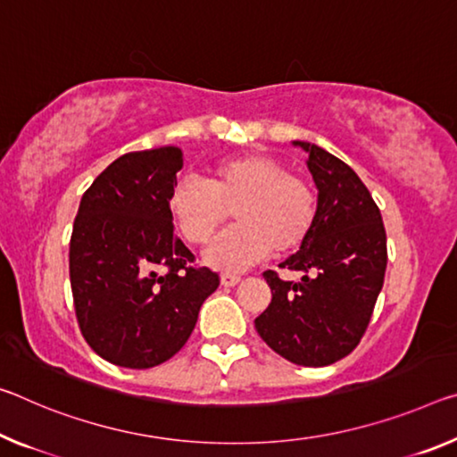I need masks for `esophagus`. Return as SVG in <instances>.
I'll return each instance as SVG.
<instances>
[{
  "label": "esophagus",
  "mask_w": 457,
  "mask_h": 457,
  "mask_svg": "<svg viewBox=\"0 0 457 457\" xmlns=\"http://www.w3.org/2000/svg\"><path fill=\"white\" fill-rule=\"evenodd\" d=\"M240 280H242L240 274H234V272H223L221 274V285L223 287H236Z\"/></svg>",
  "instance_id": "34e87169"
}]
</instances>
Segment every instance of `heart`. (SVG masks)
<instances>
[{
	"label": "heart",
	"mask_w": 457,
	"mask_h": 457,
	"mask_svg": "<svg viewBox=\"0 0 457 457\" xmlns=\"http://www.w3.org/2000/svg\"><path fill=\"white\" fill-rule=\"evenodd\" d=\"M169 209L193 245L212 242L234 212L237 223L212 244L207 262L244 270L270 252L288 254L307 242L317 220V195L309 180L288 172L277 158L242 154L217 162L205 183L177 180Z\"/></svg>",
	"instance_id": "obj_1"
}]
</instances>
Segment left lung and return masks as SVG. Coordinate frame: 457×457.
<instances>
[{
  "instance_id": "left-lung-1",
  "label": "left lung",
  "mask_w": 457,
  "mask_h": 457,
  "mask_svg": "<svg viewBox=\"0 0 457 457\" xmlns=\"http://www.w3.org/2000/svg\"><path fill=\"white\" fill-rule=\"evenodd\" d=\"M307 152L317 187V220L299 252L280 268L299 270V282L274 270L264 278L272 301L256 317L260 337L299 366H329L360 344L386 272V231L380 209L344 161L315 144Z\"/></svg>"
}]
</instances>
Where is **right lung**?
I'll return each mask as SVG.
<instances>
[{"mask_svg": "<svg viewBox=\"0 0 457 457\" xmlns=\"http://www.w3.org/2000/svg\"><path fill=\"white\" fill-rule=\"evenodd\" d=\"M183 152H128L85 191L72 223L69 274L85 342L121 368H152L187 344L220 277L193 266L169 197Z\"/></svg>", "mask_w": 457, "mask_h": 457, "instance_id": "1", "label": "right lung"}]
</instances>
